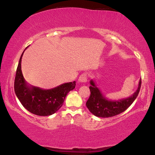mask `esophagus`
I'll use <instances>...</instances> for the list:
<instances>
[{"mask_svg": "<svg viewBox=\"0 0 155 155\" xmlns=\"http://www.w3.org/2000/svg\"><path fill=\"white\" fill-rule=\"evenodd\" d=\"M87 81V76L86 74H82L79 78V81L81 83H85Z\"/></svg>", "mask_w": 155, "mask_h": 155, "instance_id": "esophagus-1", "label": "esophagus"}]
</instances>
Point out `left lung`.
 <instances>
[{
  "mask_svg": "<svg viewBox=\"0 0 155 155\" xmlns=\"http://www.w3.org/2000/svg\"><path fill=\"white\" fill-rule=\"evenodd\" d=\"M91 95L86 102V106L91 113L99 117H111L124 111L137 98L141 85V79L139 81L137 90L130 97L118 100L107 99L101 93L92 79L90 81Z\"/></svg>",
  "mask_w": 155,
  "mask_h": 155,
  "instance_id": "left-lung-1",
  "label": "left lung"
}]
</instances>
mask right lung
<instances>
[{"instance_id": "obj_1", "label": "right lung", "mask_w": 155, "mask_h": 155, "mask_svg": "<svg viewBox=\"0 0 155 155\" xmlns=\"http://www.w3.org/2000/svg\"><path fill=\"white\" fill-rule=\"evenodd\" d=\"M24 51L20 57L16 70L15 93L23 107L29 112L39 116L51 115L61 107L66 95L76 87V81L63 83L51 89H42L28 85L21 71V59Z\"/></svg>"}]
</instances>
